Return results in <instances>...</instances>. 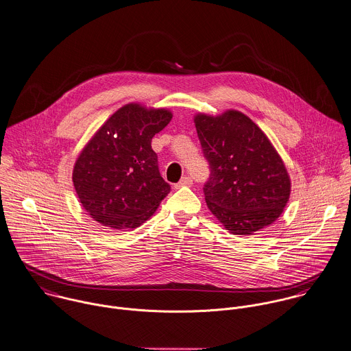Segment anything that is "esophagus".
Listing matches in <instances>:
<instances>
[{"mask_svg":"<svg viewBox=\"0 0 351 351\" xmlns=\"http://www.w3.org/2000/svg\"><path fill=\"white\" fill-rule=\"evenodd\" d=\"M193 184V179L189 178V176H184L182 178V180L179 183L175 184V189H180V187H190Z\"/></svg>","mask_w":351,"mask_h":351,"instance_id":"34e87169","label":"esophagus"}]
</instances>
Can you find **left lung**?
<instances>
[{"label": "left lung", "mask_w": 351, "mask_h": 351, "mask_svg": "<svg viewBox=\"0 0 351 351\" xmlns=\"http://www.w3.org/2000/svg\"><path fill=\"white\" fill-rule=\"evenodd\" d=\"M210 176L204 186L209 210L234 235H253L283 213L291 182L268 136L246 114L194 117Z\"/></svg>", "instance_id": "obj_1"}]
</instances>
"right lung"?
Listing matches in <instances>:
<instances>
[{"instance_id": "obj_1", "label": "right lung", "mask_w": 351, "mask_h": 351, "mask_svg": "<svg viewBox=\"0 0 351 351\" xmlns=\"http://www.w3.org/2000/svg\"><path fill=\"white\" fill-rule=\"evenodd\" d=\"M172 119L167 109L127 104L80 152L72 172L83 209L113 230L136 228L171 191L161 178L152 138Z\"/></svg>"}]
</instances>
